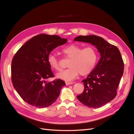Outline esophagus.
<instances>
[{"label":"esophagus","instance_id":"obj_1","mask_svg":"<svg viewBox=\"0 0 134 134\" xmlns=\"http://www.w3.org/2000/svg\"><path fill=\"white\" fill-rule=\"evenodd\" d=\"M65 83H66V85H69L73 83V82H68V81H67V82H65Z\"/></svg>","mask_w":134,"mask_h":134}]
</instances>
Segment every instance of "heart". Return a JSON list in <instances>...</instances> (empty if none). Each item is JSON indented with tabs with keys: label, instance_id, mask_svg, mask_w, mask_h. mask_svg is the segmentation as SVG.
I'll return each instance as SVG.
<instances>
[{
	"label": "heart",
	"instance_id": "obj_1",
	"mask_svg": "<svg viewBox=\"0 0 134 134\" xmlns=\"http://www.w3.org/2000/svg\"><path fill=\"white\" fill-rule=\"evenodd\" d=\"M62 52L65 57L69 58L68 63L69 68L57 74V76L66 81L73 80L80 74L81 76L90 74L95 68L98 59L97 49L91 46L82 48L80 45L71 44L62 49ZM48 63L55 70L62 69L61 61L54 54L48 55Z\"/></svg>",
	"mask_w": 134,
	"mask_h": 134
}]
</instances>
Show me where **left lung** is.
Returning a JSON list of instances; mask_svg holds the SVG:
<instances>
[{
    "label": "left lung",
    "instance_id": "left-lung-1",
    "mask_svg": "<svg viewBox=\"0 0 134 134\" xmlns=\"http://www.w3.org/2000/svg\"><path fill=\"white\" fill-rule=\"evenodd\" d=\"M74 41L95 45L100 54L98 64L82 80L83 93L77 96L83 105L97 108L106 105L115 98L117 88L123 76L124 63L118 48L96 35L79 36Z\"/></svg>",
    "mask_w": 134,
    "mask_h": 134
}]
</instances>
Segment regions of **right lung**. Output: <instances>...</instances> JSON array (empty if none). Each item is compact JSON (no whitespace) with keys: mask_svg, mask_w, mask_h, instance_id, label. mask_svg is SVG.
Instances as JSON below:
<instances>
[{"mask_svg":"<svg viewBox=\"0 0 134 134\" xmlns=\"http://www.w3.org/2000/svg\"><path fill=\"white\" fill-rule=\"evenodd\" d=\"M66 38L40 34L23 45L11 63V80L16 92L25 102L37 108L51 106L59 96L65 81H45L54 77L48 56L55 48L65 44Z\"/></svg>","mask_w":134,"mask_h":134,"instance_id":"1","label":"right lung"}]
</instances>
